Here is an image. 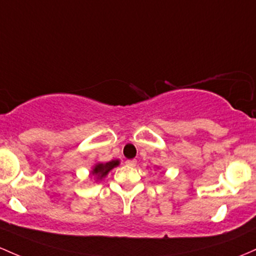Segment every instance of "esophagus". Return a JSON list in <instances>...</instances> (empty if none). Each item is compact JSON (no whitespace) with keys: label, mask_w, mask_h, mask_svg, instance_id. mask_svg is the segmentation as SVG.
Returning <instances> with one entry per match:
<instances>
[{"label":"esophagus","mask_w":256,"mask_h":256,"mask_svg":"<svg viewBox=\"0 0 256 256\" xmlns=\"http://www.w3.org/2000/svg\"><path fill=\"white\" fill-rule=\"evenodd\" d=\"M136 164H137V162L134 159H131V160H126V165H128V166H130V168H134V166H136Z\"/></svg>","instance_id":"34e87169"}]
</instances>
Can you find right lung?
Wrapping results in <instances>:
<instances>
[{
  "label": "right lung",
  "mask_w": 256,
  "mask_h": 256,
  "mask_svg": "<svg viewBox=\"0 0 256 256\" xmlns=\"http://www.w3.org/2000/svg\"><path fill=\"white\" fill-rule=\"evenodd\" d=\"M119 164H120L119 159L110 160V162H96V164L92 166L91 172H90V178H94L96 180V182L102 181V180L108 175L109 171L113 170L114 168H116Z\"/></svg>",
  "instance_id": "obj_1"
}]
</instances>
